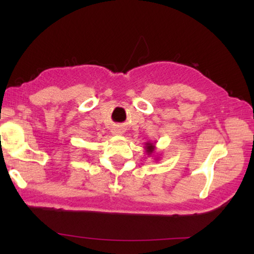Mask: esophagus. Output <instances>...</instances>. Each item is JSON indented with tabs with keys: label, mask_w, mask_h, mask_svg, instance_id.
I'll return each instance as SVG.
<instances>
[{
	"label": "esophagus",
	"mask_w": 254,
	"mask_h": 254,
	"mask_svg": "<svg viewBox=\"0 0 254 254\" xmlns=\"http://www.w3.org/2000/svg\"><path fill=\"white\" fill-rule=\"evenodd\" d=\"M112 132H113V134H123V130L121 127H114Z\"/></svg>",
	"instance_id": "1"
}]
</instances>
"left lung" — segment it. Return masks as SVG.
Returning <instances> with one entry per match:
<instances>
[{
    "label": "left lung",
    "instance_id": "1",
    "mask_svg": "<svg viewBox=\"0 0 254 254\" xmlns=\"http://www.w3.org/2000/svg\"><path fill=\"white\" fill-rule=\"evenodd\" d=\"M156 142H145V152H147L148 156H151V154L154 153V150H156ZM158 160V159H157Z\"/></svg>",
    "mask_w": 254,
    "mask_h": 254
}]
</instances>
